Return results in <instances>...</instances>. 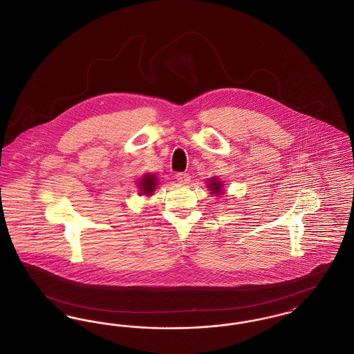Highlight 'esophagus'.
I'll return each instance as SVG.
<instances>
[{
  "instance_id": "obj_1",
  "label": "esophagus",
  "mask_w": 354,
  "mask_h": 354,
  "mask_svg": "<svg viewBox=\"0 0 354 354\" xmlns=\"http://www.w3.org/2000/svg\"><path fill=\"white\" fill-rule=\"evenodd\" d=\"M175 179L179 182V183H188L189 182V179H191V176L187 174V172H178L176 175H175Z\"/></svg>"
}]
</instances>
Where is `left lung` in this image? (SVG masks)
Instances as JSON below:
<instances>
[{
  "mask_svg": "<svg viewBox=\"0 0 354 354\" xmlns=\"http://www.w3.org/2000/svg\"><path fill=\"white\" fill-rule=\"evenodd\" d=\"M208 187L212 191V194H220L221 192V182L216 180V179H211Z\"/></svg>",
  "mask_w": 354,
  "mask_h": 354,
  "instance_id": "8db88e82",
  "label": "left lung"
}]
</instances>
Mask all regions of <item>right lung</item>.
I'll use <instances>...</instances> for the list:
<instances>
[{
  "instance_id": "obj_1",
  "label": "right lung",
  "mask_w": 354,
  "mask_h": 354,
  "mask_svg": "<svg viewBox=\"0 0 354 354\" xmlns=\"http://www.w3.org/2000/svg\"><path fill=\"white\" fill-rule=\"evenodd\" d=\"M155 185H156V176L155 175H145L142 179H140V183H139V188H140V194H145L147 196H150L152 194V191L155 189Z\"/></svg>"
}]
</instances>
